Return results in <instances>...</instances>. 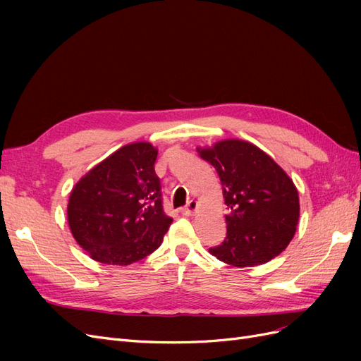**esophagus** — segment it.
Here are the masks:
<instances>
[{
	"label": "esophagus",
	"mask_w": 361,
	"mask_h": 361,
	"mask_svg": "<svg viewBox=\"0 0 361 361\" xmlns=\"http://www.w3.org/2000/svg\"><path fill=\"white\" fill-rule=\"evenodd\" d=\"M195 211H197V202L195 200H190L188 204L180 209L182 215H192Z\"/></svg>",
	"instance_id": "1"
}]
</instances>
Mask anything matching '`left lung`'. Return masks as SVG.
I'll return each mask as SVG.
<instances>
[{
  "mask_svg": "<svg viewBox=\"0 0 361 361\" xmlns=\"http://www.w3.org/2000/svg\"><path fill=\"white\" fill-rule=\"evenodd\" d=\"M221 180L227 204V236L209 248L232 267L267 264L285 250L297 231L300 199L292 179L257 146L243 140L197 149Z\"/></svg>",
  "mask_w": 361,
  "mask_h": 361,
  "instance_id": "left-lung-1",
  "label": "left lung"
}]
</instances>
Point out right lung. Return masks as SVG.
I'll return each instance as SVG.
<instances>
[{
	"label": "right lung",
	"mask_w": 361,
	"mask_h": 361,
	"mask_svg": "<svg viewBox=\"0 0 361 361\" xmlns=\"http://www.w3.org/2000/svg\"><path fill=\"white\" fill-rule=\"evenodd\" d=\"M157 155L158 150L145 141L126 145L73 187L69 227L93 260L125 267L161 245L173 218L162 209Z\"/></svg>",
	"instance_id": "1"
}]
</instances>
